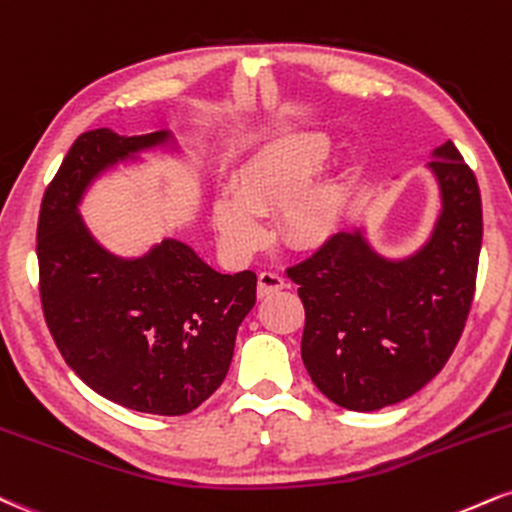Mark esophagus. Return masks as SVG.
<instances>
[{"instance_id": "esophagus-1", "label": "esophagus", "mask_w": 512, "mask_h": 512, "mask_svg": "<svg viewBox=\"0 0 512 512\" xmlns=\"http://www.w3.org/2000/svg\"><path fill=\"white\" fill-rule=\"evenodd\" d=\"M283 286H286V281H283V276L276 272H262L257 276V295H260V298H267V295L281 291Z\"/></svg>"}]
</instances>
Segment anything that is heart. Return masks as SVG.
Returning <instances> with one entry per match:
<instances>
[{
  "label": "heart",
  "mask_w": 512,
  "mask_h": 512,
  "mask_svg": "<svg viewBox=\"0 0 512 512\" xmlns=\"http://www.w3.org/2000/svg\"><path fill=\"white\" fill-rule=\"evenodd\" d=\"M334 138L326 131H300L262 147L231 178V193L214 200L212 217L221 243L250 255L264 243L257 217L281 209V231L295 248H312L336 229L348 200L343 178L310 181L329 157Z\"/></svg>",
  "instance_id": "obj_1"
}]
</instances>
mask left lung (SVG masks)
I'll return each mask as SVG.
<instances>
[{"label":"left lung","instance_id":"obj_1","mask_svg":"<svg viewBox=\"0 0 512 512\" xmlns=\"http://www.w3.org/2000/svg\"><path fill=\"white\" fill-rule=\"evenodd\" d=\"M439 214L415 252L381 255L365 226L338 231L288 269L305 305L303 362L326 398L381 410L429 384L463 334L482 250L477 178L451 140L432 162Z\"/></svg>","mask_w":512,"mask_h":512}]
</instances>
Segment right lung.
I'll return each instance as SVG.
<instances>
[{
    "label": "right lung",
    "instance_id": "add662e5",
    "mask_svg": "<svg viewBox=\"0 0 512 512\" xmlns=\"http://www.w3.org/2000/svg\"><path fill=\"white\" fill-rule=\"evenodd\" d=\"M145 152H181L174 133L78 135L42 197V310L66 365L128 410L186 415L219 389L238 326L255 307L250 269L221 274L188 243L164 238L143 255L107 250L80 217L88 190Z\"/></svg>",
    "mask_w": 512,
    "mask_h": 512
}]
</instances>
